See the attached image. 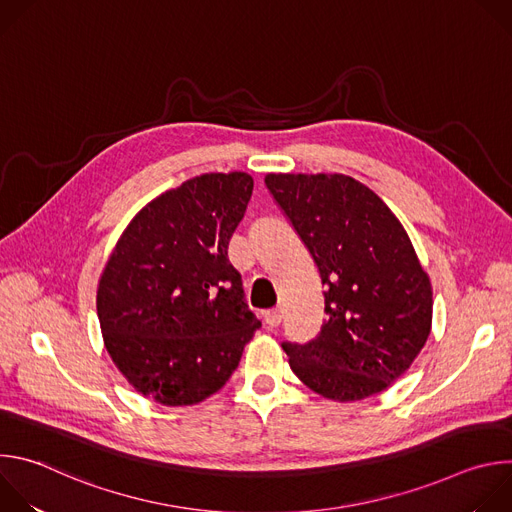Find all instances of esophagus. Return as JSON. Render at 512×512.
Instances as JSON below:
<instances>
[{
    "label": "esophagus",
    "mask_w": 512,
    "mask_h": 512,
    "mask_svg": "<svg viewBox=\"0 0 512 512\" xmlns=\"http://www.w3.org/2000/svg\"><path fill=\"white\" fill-rule=\"evenodd\" d=\"M263 320H265V324H267L269 328H275V326H279V324H281V310H279V308L267 310V312L263 314Z\"/></svg>",
    "instance_id": "esophagus-1"
}]
</instances>
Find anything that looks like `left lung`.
<instances>
[{
	"mask_svg": "<svg viewBox=\"0 0 512 512\" xmlns=\"http://www.w3.org/2000/svg\"><path fill=\"white\" fill-rule=\"evenodd\" d=\"M265 184L326 289L320 334L283 342L291 371L340 403L385 391L431 332V281L407 231L371 188L344 174H267Z\"/></svg>",
	"mask_w": 512,
	"mask_h": 512,
	"instance_id": "left-lung-1",
	"label": "left lung"
}]
</instances>
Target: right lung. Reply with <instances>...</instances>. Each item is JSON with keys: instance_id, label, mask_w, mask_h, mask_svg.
Returning <instances> with one entry per match:
<instances>
[{"instance_id": "right-lung-1", "label": "right lung", "mask_w": 512, "mask_h": 512, "mask_svg": "<svg viewBox=\"0 0 512 512\" xmlns=\"http://www.w3.org/2000/svg\"><path fill=\"white\" fill-rule=\"evenodd\" d=\"M253 192L245 172L202 174L145 204L97 287L105 348L137 393L196 405L223 389L261 322L227 257Z\"/></svg>"}]
</instances>
